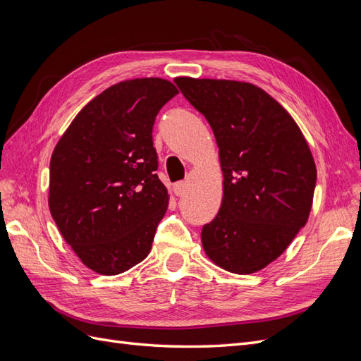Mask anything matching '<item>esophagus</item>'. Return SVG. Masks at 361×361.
Segmentation results:
<instances>
[{
  "label": "esophagus",
  "instance_id": "34e87169",
  "mask_svg": "<svg viewBox=\"0 0 361 361\" xmlns=\"http://www.w3.org/2000/svg\"><path fill=\"white\" fill-rule=\"evenodd\" d=\"M173 191L176 195H182L185 191H187V182H183V180L176 182L173 185Z\"/></svg>",
  "mask_w": 361,
  "mask_h": 361
}]
</instances>
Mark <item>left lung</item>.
<instances>
[{
    "mask_svg": "<svg viewBox=\"0 0 361 361\" xmlns=\"http://www.w3.org/2000/svg\"><path fill=\"white\" fill-rule=\"evenodd\" d=\"M209 122L220 149L223 202L202 228L214 264L235 274L269 265L307 223L316 166L298 125L259 87L227 80H174Z\"/></svg>",
    "mask_w": 361,
    "mask_h": 361,
    "instance_id": "obj_1",
    "label": "left lung"
}]
</instances>
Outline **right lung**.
<instances>
[{
    "label": "right lung",
    "mask_w": 361,
    "mask_h": 361,
    "mask_svg": "<svg viewBox=\"0 0 361 361\" xmlns=\"http://www.w3.org/2000/svg\"><path fill=\"white\" fill-rule=\"evenodd\" d=\"M178 89L161 78L108 87L76 114L52 152L49 211L82 264L116 276L150 253L169 194L152 140Z\"/></svg>",
    "instance_id": "add662e5"
}]
</instances>
